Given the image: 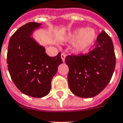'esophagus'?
<instances>
[{"instance_id":"34e87169","label":"esophagus","mask_w":123,"mask_h":123,"mask_svg":"<svg viewBox=\"0 0 123 123\" xmlns=\"http://www.w3.org/2000/svg\"><path fill=\"white\" fill-rule=\"evenodd\" d=\"M61 57H62V59L63 60V62L65 61V57H66V55L64 54V53H62L61 54Z\"/></svg>"}]
</instances>
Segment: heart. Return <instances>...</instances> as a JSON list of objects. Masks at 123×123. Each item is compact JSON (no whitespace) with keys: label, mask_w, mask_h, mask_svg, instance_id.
I'll return each mask as SVG.
<instances>
[{"label":"heart","mask_w":123,"mask_h":123,"mask_svg":"<svg viewBox=\"0 0 123 123\" xmlns=\"http://www.w3.org/2000/svg\"><path fill=\"white\" fill-rule=\"evenodd\" d=\"M70 40L76 42V49L79 52L84 53L94 44L97 39V35L92 29L88 28H81L74 31L69 36Z\"/></svg>","instance_id":"heart-1"}]
</instances>
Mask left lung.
I'll use <instances>...</instances> for the list:
<instances>
[{
	"instance_id": "left-lung-1",
	"label": "left lung",
	"mask_w": 123,
	"mask_h": 123,
	"mask_svg": "<svg viewBox=\"0 0 123 123\" xmlns=\"http://www.w3.org/2000/svg\"><path fill=\"white\" fill-rule=\"evenodd\" d=\"M94 46L87 54L70 55L65 59L69 68L70 90L81 98L94 97L102 92L110 81L115 69L113 42L105 31L98 36Z\"/></svg>"
}]
</instances>
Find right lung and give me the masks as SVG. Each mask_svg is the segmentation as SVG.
Returning <instances> with one entry per match:
<instances>
[{
    "label": "right lung",
    "mask_w": 123,
    "mask_h": 123,
    "mask_svg": "<svg viewBox=\"0 0 123 123\" xmlns=\"http://www.w3.org/2000/svg\"><path fill=\"white\" fill-rule=\"evenodd\" d=\"M41 24L34 22L22 26L11 37L7 50V67L13 82L23 94L35 98L46 96L52 79L63 61L59 53L49 57L45 49L31 37Z\"/></svg>",
    "instance_id": "add662e5"
}]
</instances>
